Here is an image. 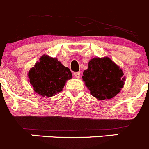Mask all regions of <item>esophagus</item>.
<instances>
[{
    "label": "esophagus",
    "mask_w": 149,
    "mask_h": 149,
    "mask_svg": "<svg viewBox=\"0 0 149 149\" xmlns=\"http://www.w3.org/2000/svg\"><path fill=\"white\" fill-rule=\"evenodd\" d=\"M74 76H75V77L77 78V79H79V78H80V76H81V73H80V72H75Z\"/></svg>",
    "instance_id": "obj_1"
}]
</instances>
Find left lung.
Listing matches in <instances>:
<instances>
[{"label": "left lung", "mask_w": 149, "mask_h": 149, "mask_svg": "<svg viewBox=\"0 0 149 149\" xmlns=\"http://www.w3.org/2000/svg\"><path fill=\"white\" fill-rule=\"evenodd\" d=\"M122 70L108 57L93 58L83 73V81L93 96L110 99L120 91L125 78Z\"/></svg>", "instance_id": "obj_1"}]
</instances>
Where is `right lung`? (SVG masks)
<instances>
[{
  "mask_svg": "<svg viewBox=\"0 0 149 149\" xmlns=\"http://www.w3.org/2000/svg\"><path fill=\"white\" fill-rule=\"evenodd\" d=\"M29 78L34 91L42 96L51 97L62 91L72 73L57 59L44 55L29 70Z\"/></svg>",
  "mask_w": 149,
  "mask_h": 149,
  "instance_id": "1",
  "label": "right lung"
}]
</instances>
